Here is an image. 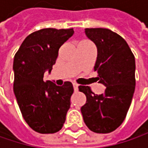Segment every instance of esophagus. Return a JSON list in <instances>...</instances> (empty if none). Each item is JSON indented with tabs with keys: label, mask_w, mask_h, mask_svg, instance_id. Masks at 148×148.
I'll list each match as a JSON object with an SVG mask.
<instances>
[{
	"label": "esophagus",
	"mask_w": 148,
	"mask_h": 148,
	"mask_svg": "<svg viewBox=\"0 0 148 148\" xmlns=\"http://www.w3.org/2000/svg\"><path fill=\"white\" fill-rule=\"evenodd\" d=\"M73 86H74V91H75V92H76V91H78V86H79V85H78L77 83L74 82V83H73Z\"/></svg>",
	"instance_id": "esophagus-1"
}]
</instances>
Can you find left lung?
Segmentation results:
<instances>
[{
    "label": "left lung",
    "instance_id": "8db88e82",
    "mask_svg": "<svg viewBox=\"0 0 148 148\" xmlns=\"http://www.w3.org/2000/svg\"><path fill=\"white\" fill-rule=\"evenodd\" d=\"M86 37L98 50L94 71L106 86L103 94H95L89 86H79L86 102L81 107L84 122L95 133L107 134L124 121L135 88V61L127 42L105 28H86Z\"/></svg>",
    "mask_w": 148,
    "mask_h": 148
}]
</instances>
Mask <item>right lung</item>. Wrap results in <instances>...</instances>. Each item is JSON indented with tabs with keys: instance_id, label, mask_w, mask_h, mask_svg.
Here are the masks:
<instances>
[{
	"instance_id": "1",
	"label": "right lung",
	"mask_w": 148,
	"mask_h": 148,
	"mask_svg": "<svg viewBox=\"0 0 148 148\" xmlns=\"http://www.w3.org/2000/svg\"><path fill=\"white\" fill-rule=\"evenodd\" d=\"M74 29L45 28L25 38L14 59V92L26 123L36 132L53 134L63 126L74 92L71 82L56 86L44 80L50 73L58 51Z\"/></svg>"
}]
</instances>
